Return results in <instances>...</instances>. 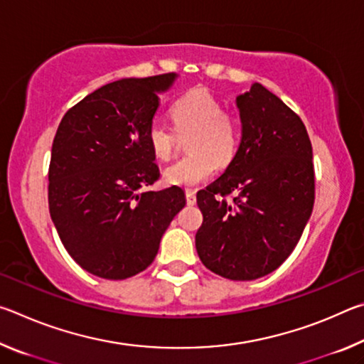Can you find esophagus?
I'll return each mask as SVG.
<instances>
[{"label":"esophagus","mask_w":364,"mask_h":364,"mask_svg":"<svg viewBox=\"0 0 364 364\" xmlns=\"http://www.w3.org/2000/svg\"><path fill=\"white\" fill-rule=\"evenodd\" d=\"M186 202H188V205H194L196 204V191L186 189Z\"/></svg>","instance_id":"obj_1"}]
</instances>
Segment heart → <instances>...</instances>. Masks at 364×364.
<instances>
[{
	"label": "heart",
	"instance_id": "obj_1",
	"mask_svg": "<svg viewBox=\"0 0 364 364\" xmlns=\"http://www.w3.org/2000/svg\"><path fill=\"white\" fill-rule=\"evenodd\" d=\"M171 120L176 133L193 132L188 141L189 156L178 160L164 171V180L173 186L189 188L208 180L220 165L232 160L239 144L237 120L223 110L217 96L205 90H191L171 106ZM147 143L157 159H173L176 134L167 125L152 122Z\"/></svg>",
	"mask_w": 364,
	"mask_h": 364
}]
</instances>
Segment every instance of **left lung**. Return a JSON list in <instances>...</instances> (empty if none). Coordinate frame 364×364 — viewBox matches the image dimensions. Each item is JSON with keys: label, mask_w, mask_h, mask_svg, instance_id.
Wrapping results in <instances>:
<instances>
[{"label": "left lung", "mask_w": 364, "mask_h": 364, "mask_svg": "<svg viewBox=\"0 0 364 364\" xmlns=\"http://www.w3.org/2000/svg\"><path fill=\"white\" fill-rule=\"evenodd\" d=\"M242 138L225 173L197 193L196 249L232 281L267 276L292 254L315 204L313 149L300 117L263 85L236 97ZM238 196L231 203L224 197Z\"/></svg>", "instance_id": "left-lung-1"}]
</instances>
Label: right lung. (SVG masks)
<instances>
[{
	"mask_svg": "<svg viewBox=\"0 0 364 364\" xmlns=\"http://www.w3.org/2000/svg\"><path fill=\"white\" fill-rule=\"evenodd\" d=\"M176 73L122 78L83 97L63 117L49 164V213L65 250L104 279H127L154 262L160 239L186 205L181 188L159 180L147 143L159 95Z\"/></svg>",
	"mask_w": 364,
	"mask_h": 364,
	"instance_id": "right-lung-1",
	"label": "right lung"
}]
</instances>
